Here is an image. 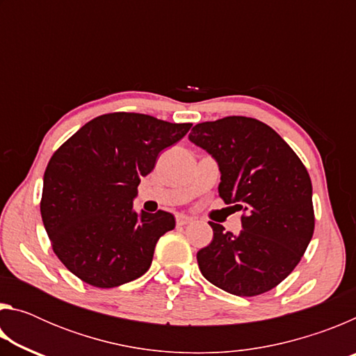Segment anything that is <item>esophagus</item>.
I'll return each mask as SVG.
<instances>
[{
    "label": "esophagus",
    "mask_w": 356,
    "mask_h": 356,
    "mask_svg": "<svg viewBox=\"0 0 356 356\" xmlns=\"http://www.w3.org/2000/svg\"><path fill=\"white\" fill-rule=\"evenodd\" d=\"M176 221H177L179 226H184V225H188V222H191L193 218H191V216H186V215L179 213V215L176 216Z\"/></svg>",
    "instance_id": "34e87169"
}]
</instances>
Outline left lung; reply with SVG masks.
<instances>
[{"mask_svg": "<svg viewBox=\"0 0 356 356\" xmlns=\"http://www.w3.org/2000/svg\"><path fill=\"white\" fill-rule=\"evenodd\" d=\"M188 138L218 163L221 200L243 212L238 234L210 222L213 240L196 254L202 276L238 297L272 291L297 267L314 234L308 171L272 127L252 118L197 124Z\"/></svg>", "mask_w": 356, "mask_h": 356, "instance_id": "1", "label": "left lung"}]
</instances>
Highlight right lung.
<instances>
[{
	"instance_id": "right-lung-1",
	"label": "right lung",
	"mask_w": 356,
	"mask_h": 356,
	"mask_svg": "<svg viewBox=\"0 0 356 356\" xmlns=\"http://www.w3.org/2000/svg\"><path fill=\"white\" fill-rule=\"evenodd\" d=\"M190 129L147 114L110 113L84 124L53 154L42 221L55 254L81 281L110 289L147 272L156 242L176 220L163 210L136 213L138 185L161 150Z\"/></svg>"
}]
</instances>
